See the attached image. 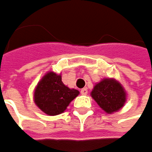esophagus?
I'll return each mask as SVG.
<instances>
[{
  "label": "esophagus",
  "mask_w": 152,
  "mask_h": 152,
  "mask_svg": "<svg viewBox=\"0 0 152 152\" xmlns=\"http://www.w3.org/2000/svg\"><path fill=\"white\" fill-rule=\"evenodd\" d=\"M80 92H81V94H82V95H87V94H88V88H82Z\"/></svg>",
  "instance_id": "esophagus-1"
}]
</instances>
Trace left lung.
Here are the masks:
<instances>
[{
  "label": "left lung",
  "instance_id": "8db88e82",
  "mask_svg": "<svg viewBox=\"0 0 152 152\" xmlns=\"http://www.w3.org/2000/svg\"><path fill=\"white\" fill-rule=\"evenodd\" d=\"M91 97L108 113L119 111L126 101L125 88L113 78H104L97 83L91 91Z\"/></svg>",
  "mask_w": 152,
  "mask_h": 152
}]
</instances>
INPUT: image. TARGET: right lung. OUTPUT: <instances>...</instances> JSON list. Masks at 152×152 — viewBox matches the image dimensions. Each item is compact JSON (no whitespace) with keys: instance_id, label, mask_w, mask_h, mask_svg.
<instances>
[{"instance_id":"1","label":"right lung","mask_w":152,"mask_h":152,"mask_svg":"<svg viewBox=\"0 0 152 152\" xmlns=\"http://www.w3.org/2000/svg\"><path fill=\"white\" fill-rule=\"evenodd\" d=\"M78 94L77 89L64 85L61 75L48 72L35 88L34 102L43 113L53 116L64 113Z\"/></svg>"}]
</instances>
